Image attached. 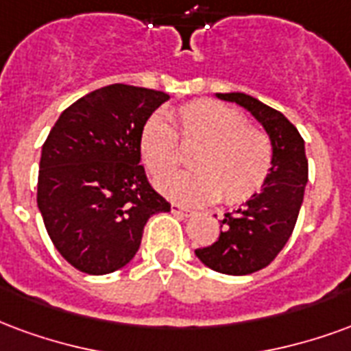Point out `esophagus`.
I'll return each mask as SVG.
<instances>
[{"label": "esophagus", "mask_w": 351, "mask_h": 351, "mask_svg": "<svg viewBox=\"0 0 351 351\" xmlns=\"http://www.w3.org/2000/svg\"><path fill=\"white\" fill-rule=\"evenodd\" d=\"M172 211L173 213H178V215H183V217H189V215L193 213L189 207H183V206H179V204H172Z\"/></svg>", "instance_id": "obj_1"}]
</instances>
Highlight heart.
I'll return each mask as SVG.
<instances>
[{"label":"heart","mask_w":351,"mask_h":351,"mask_svg":"<svg viewBox=\"0 0 351 351\" xmlns=\"http://www.w3.org/2000/svg\"><path fill=\"white\" fill-rule=\"evenodd\" d=\"M168 121L153 116L140 132V155L153 178L173 171L182 145H195L191 173L157 181V189L168 198L185 204L213 202L243 204L260 191L273 166L269 136L245 123L239 110L213 99H196L168 114Z\"/></svg>","instance_id":"1"}]
</instances>
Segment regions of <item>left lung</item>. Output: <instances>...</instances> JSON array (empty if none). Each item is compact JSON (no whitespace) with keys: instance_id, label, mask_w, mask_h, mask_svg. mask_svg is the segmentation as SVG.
Returning <instances> with one entry per match:
<instances>
[{"instance_id":"1","label":"left lung","mask_w":351,"mask_h":351,"mask_svg":"<svg viewBox=\"0 0 351 351\" xmlns=\"http://www.w3.org/2000/svg\"><path fill=\"white\" fill-rule=\"evenodd\" d=\"M235 102L262 123L273 145V166L263 183L245 206L224 213L219 239L196 249L209 269L224 275H249L269 265L290 239L308 181L305 140L278 110L245 93H217Z\"/></svg>"}]
</instances>
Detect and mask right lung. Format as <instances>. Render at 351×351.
Instances as JSON below:
<instances>
[{
  "label": "right lung",
  "mask_w": 351,
  "mask_h": 351,
  "mask_svg": "<svg viewBox=\"0 0 351 351\" xmlns=\"http://www.w3.org/2000/svg\"><path fill=\"white\" fill-rule=\"evenodd\" d=\"M170 95L112 84L71 104L40 153L37 206L53 247L88 275L121 269L170 204L140 166V132Z\"/></svg>",
  "instance_id": "add662e5"
}]
</instances>
